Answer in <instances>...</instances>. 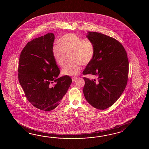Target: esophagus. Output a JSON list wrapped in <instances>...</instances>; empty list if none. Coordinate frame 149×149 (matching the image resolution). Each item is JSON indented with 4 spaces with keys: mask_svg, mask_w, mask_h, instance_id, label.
I'll return each instance as SVG.
<instances>
[{
    "mask_svg": "<svg viewBox=\"0 0 149 149\" xmlns=\"http://www.w3.org/2000/svg\"><path fill=\"white\" fill-rule=\"evenodd\" d=\"M77 79V77H73L72 78V81H74Z\"/></svg>",
    "mask_w": 149,
    "mask_h": 149,
    "instance_id": "esophagus-1",
    "label": "esophagus"
}]
</instances>
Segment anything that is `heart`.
Here are the masks:
<instances>
[{
  "label": "heart",
  "instance_id": "obj_1",
  "mask_svg": "<svg viewBox=\"0 0 149 149\" xmlns=\"http://www.w3.org/2000/svg\"><path fill=\"white\" fill-rule=\"evenodd\" d=\"M53 56L57 65L63 68L65 65L67 55H70L72 62L67 64L62 73L67 76L79 74L81 65H87L93 60L95 54V45L87 38L82 39L73 33L63 35L54 45L52 49Z\"/></svg>",
  "mask_w": 149,
  "mask_h": 149
}]
</instances>
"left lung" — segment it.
<instances>
[{"label":"left lung","mask_w":149,"mask_h":149,"mask_svg":"<svg viewBox=\"0 0 149 149\" xmlns=\"http://www.w3.org/2000/svg\"><path fill=\"white\" fill-rule=\"evenodd\" d=\"M87 37L95 45V54L82 73L95 76L96 79L84 77L83 92L92 106L104 110L117 101L126 88L129 70L127 54L123 45L112 37L90 31Z\"/></svg>","instance_id":"8db88e82"}]
</instances>
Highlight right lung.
I'll return each mask as SVG.
<instances>
[{
  "label": "right lung",
  "mask_w": 149,
  "mask_h": 149,
  "mask_svg": "<svg viewBox=\"0 0 149 149\" xmlns=\"http://www.w3.org/2000/svg\"><path fill=\"white\" fill-rule=\"evenodd\" d=\"M54 38V34L49 33L29 41L19 62L18 78L25 97L35 107L44 111L57 107L72 82L69 76L57 78L60 70L52 52Z\"/></svg>",
  "instance_id": "1"
}]
</instances>
